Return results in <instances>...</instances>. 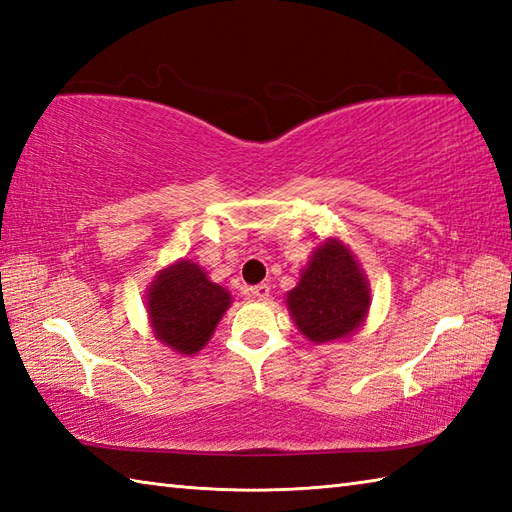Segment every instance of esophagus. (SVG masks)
I'll return each mask as SVG.
<instances>
[{"mask_svg":"<svg viewBox=\"0 0 512 512\" xmlns=\"http://www.w3.org/2000/svg\"><path fill=\"white\" fill-rule=\"evenodd\" d=\"M250 297L257 299V301H266L270 297V288L266 284H257L250 288Z\"/></svg>","mask_w":512,"mask_h":512,"instance_id":"obj_1","label":"esophagus"}]
</instances>
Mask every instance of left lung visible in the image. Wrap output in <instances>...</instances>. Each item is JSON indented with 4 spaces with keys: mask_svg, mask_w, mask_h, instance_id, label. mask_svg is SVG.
<instances>
[{
    "mask_svg": "<svg viewBox=\"0 0 512 512\" xmlns=\"http://www.w3.org/2000/svg\"><path fill=\"white\" fill-rule=\"evenodd\" d=\"M369 284L352 250L341 239L321 242L288 292V310L299 332L312 343L352 336L369 310Z\"/></svg>",
    "mask_w": 512,
    "mask_h": 512,
    "instance_id": "8db88e82",
    "label": "left lung"
}]
</instances>
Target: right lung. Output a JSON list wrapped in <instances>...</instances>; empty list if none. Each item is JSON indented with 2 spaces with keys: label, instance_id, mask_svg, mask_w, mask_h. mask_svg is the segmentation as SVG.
Instances as JSON below:
<instances>
[{
  "label": "right lung",
  "instance_id": "add662e5",
  "mask_svg": "<svg viewBox=\"0 0 512 512\" xmlns=\"http://www.w3.org/2000/svg\"><path fill=\"white\" fill-rule=\"evenodd\" d=\"M228 306V290L213 284L191 259L160 270L147 290V314L156 339L184 356L209 343Z\"/></svg>",
  "mask_w": 512,
  "mask_h": 512
}]
</instances>
